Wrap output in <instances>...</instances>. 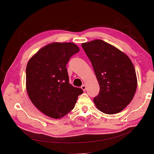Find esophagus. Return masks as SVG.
<instances>
[{"label":"esophagus","instance_id":"esophagus-1","mask_svg":"<svg viewBox=\"0 0 154 154\" xmlns=\"http://www.w3.org/2000/svg\"><path fill=\"white\" fill-rule=\"evenodd\" d=\"M81 88H82V89L84 91H85V90H86V86H85V85H82V87H81Z\"/></svg>","mask_w":154,"mask_h":154}]
</instances>
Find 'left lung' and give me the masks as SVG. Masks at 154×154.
I'll list each match as a JSON object with an SVG mask.
<instances>
[{"instance_id": "8db88e82", "label": "left lung", "mask_w": 154, "mask_h": 154, "mask_svg": "<svg viewBox=\"0 0 154 154\" xmlns=\"http://www.w3.org/2000/svg\"><path fill=\"white\" fill-rule=\"evenodd\" d=\"M100 86L94 99L100 111L114 114L124 109L135 95L137 80L134 65L128 57L102 40L83 43Z\"/></svg>"}]
</instances>
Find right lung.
Returning a JSON list of instances; mask_svg holds the SVG:
<instances>
[{
  "mask_svg": "<svg viewBox=\"0 0 154 154\" xmlns=\"http://www.w3.org/2000/svg\"><path fill=\"white\" fill-rule=\"evenodd\" d=\"M79 48L71 42L52 43L40 49L26 67V88L34 106L54 119L74 108L82 88L72 85L66 65Z\"/></svg>",
  "mask_w": 154,
  "mask_h": 154,
  "instance_id": "right-lung-1",
  "label": "right lung"
}]
</instances>
